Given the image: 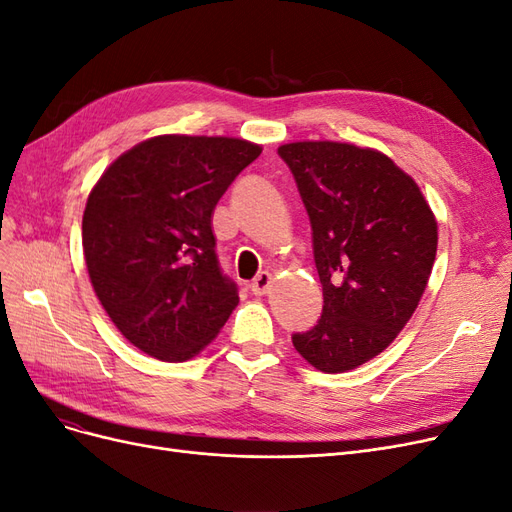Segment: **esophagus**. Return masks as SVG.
I'll return each mask as SVG.
<instances>
[{"mask_svg": "<svg viewBox=\"0 0 512 512\" xmlns=\"http://www.w3.org/2000/svg\"><path fill=\"white\" fill-rule=\"evenodd\" d=\"M272 287V274L270 272H259L253 282H251V291L255 295H266Z\"/></svg>", "mask_w": 512, "mask_h": 512, "instance_id": "esophagus-1", "label": "esophagus"}]
</instances>
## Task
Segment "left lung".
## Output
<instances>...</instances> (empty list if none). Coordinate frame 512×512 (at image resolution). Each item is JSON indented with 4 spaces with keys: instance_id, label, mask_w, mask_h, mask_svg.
<instances>
[{
    "instance_id": "left-lung-1",
    "label": "left lung",
    "mask_w": 512,
    "mask_h": 512,
    "mask_svg": "<svg viewBox=\"0 0 512 512\" xmlns=\"http://www.w3.org/2000/svg\"><path fill=\"white\" fill-rule=\"evenodd\" d=\"M312 225L323 314L295 350L344 373L386 350L418 308L437 257V219L382 151L333 141L278 147Z\"/></svg>"
}]
</instances>
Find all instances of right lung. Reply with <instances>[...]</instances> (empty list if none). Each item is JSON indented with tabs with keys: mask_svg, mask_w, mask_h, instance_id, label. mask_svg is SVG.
Segmentation results:
<instances>
[{
	"mask_svg": "<svg viewBox=\"0 0 512 512\" xmlns=\"http://www.w3.org/2000/svg\"><path fill=\"white\" fill-rule=\"evenodd\" d=\"M261 147L162 135L113 162L82 219L90 282L113 325L166 363L196 356L238 306L215 253L213 211Z\"/></svg>",
	"mask_w": 512,
	"mask_h": 512,
	"instance_id": "add662e5",
	"label": "right lung"
}]
</instances>
